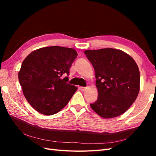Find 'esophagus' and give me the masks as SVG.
<instances>
[{
  "label": "esophagus",
  "mask_w": 156,
  "mask_h": 156,
  "mask_svg": "<svg viewBox=\"0 0 156 156\" xmlns=\"http://www.w3.org/2000/svg\"><path fill=\"white\" fill-rule=\"evenodd\" d=\"M79 88H80V90H81V91H84V90H86L87 88H86V87H81Z\"/></svg>",
  "instance_id": "34e87169"
}]
</instances>
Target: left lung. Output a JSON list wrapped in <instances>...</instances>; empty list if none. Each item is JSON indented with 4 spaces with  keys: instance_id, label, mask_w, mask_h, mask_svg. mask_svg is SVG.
Returning <instances> with one entry per match:
<instances>
[{
    "instance_id": "8db88e82",
    "label": "left lung",
    "mask_w": 156,
    "mask_h": 156,
    "mask_svg": "<svg viewBox=\"0 0 156 156\" xmlns=\"http://www.w3.org/2000/svg\"><path fill=\"white\" fill-rule=\"evenodd\" d=\"M93 66L98 90L90 107L98 115L111 119L124 113L139 92L140 73L135 61L124 51L112 48L84 52Z\"/></svg>"
}]
</instances>
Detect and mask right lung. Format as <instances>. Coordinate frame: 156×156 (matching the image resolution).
<instances>
[{"label":"right lung","instance_id":"obj_1","mask_svg":"<svg viewBox=\"0 0 156 156\" xmlns=\"http://www.w3.org/2000/svg\"><path fill=\"white\" fill-rule=\"evenodd\" d=\"M77 56L73 49L51 46L32 51L23 60L19 81L27 100L36 111L53 115L68 104L77 87L68 83L66 75Z\"/></svg>","mask_w":156,"mask_h":156}]
</instances>
